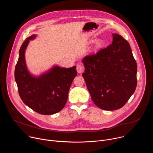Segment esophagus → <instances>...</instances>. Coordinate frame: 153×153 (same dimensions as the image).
I'll list each match as a JSON object with an SVG mask.
<instances>
[{"instance_id":"34e87169","label":"esophagus","mask_w":153,"mask_h":153,"mask_svg":"<svg viewBox=\"0 0 153 153\" xmlns=\"http://www.w3.org/2000/svg\"><path fill=\"white\" fill-rule=\"evenodd\" d=\"M83 70V65L80 63H78L77 65V71L79 73H81Z\"/></svg>"}]
</instances>
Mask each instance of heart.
Wrapping results in <instances>:
<instances>
[{"instance_id": "heart-1", "label": "heart", "mask_w": 153, "mask_h": 153, "mask_svg": "<svg viewBox=\"0 0 153 153\" xmlns=\"http://www.w3.org/2000/svg\"><path fill=\"white\" fill-rule=\"evenodd\" d=\"M100 46H101V43H97V48H99V47H100Z\"/></svg>"}]
</instances>
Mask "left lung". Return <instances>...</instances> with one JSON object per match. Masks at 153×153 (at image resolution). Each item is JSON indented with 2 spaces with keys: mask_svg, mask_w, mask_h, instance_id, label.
<instances>
[{
  "mask_svg": "<svg viewBox=\"0 0 153 153\" xmlns=\"http://www.w3.org/2000/svg\"><path fill=\"white\" fill-rule=\"evenodd\" d=\"M113 42L82 60V76L93 102L106 111L124 106L137 86V63L129 43L113 34Z\"/></svg>",
  "mask_w": 153,
  "mask_h": 153,
  "instance_id": "8db88e82",
  "label": "left lung"
}]
</instances>
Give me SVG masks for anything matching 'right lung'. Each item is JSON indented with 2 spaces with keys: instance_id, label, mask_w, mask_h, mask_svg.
Wrapping results in <instances>:
<instances>
[{
  "instance_id": "add662e5",
  "label": "right lung",
  "mask_w": 153,
  "mask_h": 153,
  "mask_svg": "<svg viewBox=\"0 0 153 153\" xmlns=\"http://www.w3.org/2000/svg\"><path fill=\"white\" fill-rule=\"evenodd\" d=\"M33 34L27 38L19 50L14 71L19 96L24 103L34 111L51 115L61 111L67 103L70 86L77 76L76 67L65 68L54 66L48 72L36 77L28 72L25 52Z\"/></svg>"
}]
</instances>
